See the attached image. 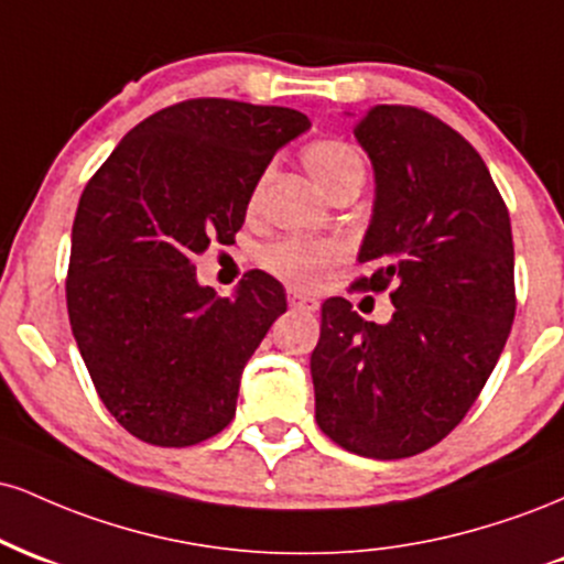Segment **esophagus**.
I'll use <instances>...</instances> for the list:
<instances>
[{
	"instance_id": "1",
	"label": "esophagus",
	"mask_w": 564,
	"mask_h": 564,
	"mask_svg": "<svg viewBox=\"0 0 564 564\" xmlns=\"http://www.w3.org/2000/svg\"><path fill=\"white\" fill-rule=\"evenodd\" d=\"M289 304L291 307L310 310V313H315V310H318V300H313V296H304V294H300V291H289Z\"/></svg>"
}]
</instances>
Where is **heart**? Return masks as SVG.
<instances>
[{
  "label": "heart",
  "instance_id": "b5f03b06",
  "mask_svg": "<svg viewBox=\"0 0 564 564\" xmlns=\"http://www.w3.org/2000/svg\"><path fill=\"white\" fill-rule=\"evenodd\" d=\"M304 166L328 198L347 185H364L366 164L360 153L345 140L310 142L302 153ZM262 183L251 193V204L260 198ZM341 260V249L318 238H286L270 246L262 254V264L294 289H315L328 270Z\"/></svg>",
  "mask_w": 564,
  "mask_h": 564
}]
</instances>
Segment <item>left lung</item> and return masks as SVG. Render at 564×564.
I'll use <instances>...</instances> for the list:
<instances>
[{
  "label": "left lung",
  "instance_id": "obj_1",
  "mask_svg": "<svg viewBox=\"0 0 564 564\" xmlns=\"http://www.w3.org/2000/svg\"><path fill=\"white\" fill-rule=\"evenodd\" d=\"M377 198L358 262L390 289V323L323 302L310 358L315 422L368 458H408L467 416L514 321L509 212L480 153L437 116L377 106L355 124Z\"/></svg>",
  "mask_w": 564,
  "mask_h": 564
}]
</instances>
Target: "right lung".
Segmentation results:
<instances>
[{"mask_svg": "<svg viewBox=\"0 0 564 564\" xmlns=\"http://www.w3.org/2000/svg\"><path fill=\"white\" fill-rule=\"evenodd\" d=\"M304 129L294 108L196 97L140 121L84 187L70 332L100 400L142 443L185 448L236 416L243 366L286 294L257 270L217 296L193 260L232 241L275 151Z\"/></svg>", "mask_w": 564, "mask_h": 564, "instance_id": "add662e5", "label": "right lung"}]
</instances>
